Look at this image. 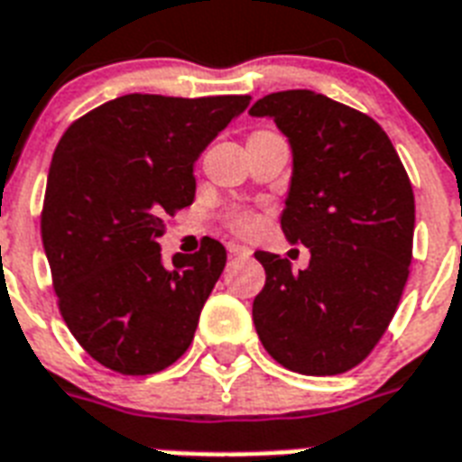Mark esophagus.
I'll return each instance as SVG.
<instances>
[{
    "instance_id": "esophagus-1",
    "label": "esophagus",
    "mask_w": 462,
    "mask_h": 462,
    "mask_svg": "<svg viewBox=\"0 0 462 462\" xmlns=\"http://www.w3.org/2000/svg\"><path fill=\"white\" fill-rule=\"evenodd\" d=\"M226 248H228V253H231V255H241V257H248L250 253H253L248 245H241V243H228Z\"/></svg>"
}]
</instances>
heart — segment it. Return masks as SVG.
Segmentation results:
<instances>
[{
  "label": "heart",
  "mask_w": 462,
  "mask_h": 462,
  "mask_svg": "<svg viewBox=\"0 0 462 462\" xmlns=\"http://www.w3.org/2000/svg\"><path fill=\"white\" fill-rule=\"evenodd\" d=\"M231 226L236 231H241V234H250V231H255L260 226V219H257L255 212H250V209H241V212L231 214Z\"/></svg>",
  "instance_id": "b5f03b06"
}]
</instances>
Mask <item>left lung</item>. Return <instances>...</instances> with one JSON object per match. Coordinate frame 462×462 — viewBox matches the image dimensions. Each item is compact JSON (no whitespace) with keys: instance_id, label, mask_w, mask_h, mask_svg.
<instances>
[{"instance_id":"1","label":"left lung","mask_w":462,"mask_h":462,"mask_svg":"<svg viewBox=\"0 0 462 462\" xmlns=\"http://www.w3.org/2000/svg\"><path fill=\"white\" fill-rule=\"evenodd\" d=\"M248 113L272 117L289 137L294 175L282 231L310 248L299 272L274 253H255L264 267L253 301L257 337L289 371L345 374L398 310L412 263V182L383 127L345 103L294 88Z\"/></svg>"}]
</instances>
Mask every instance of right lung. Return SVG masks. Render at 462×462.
Returning a JSON list of instances; mask_svg holds the SVG:
<instances>
[{
  "label": "right lung",
  "mask_w": 462,
  "mask_h": 462,
  "mask_svg": "<svg viewBox=\"0 0 462 462\" xmlns=\"http://www.w3.org/2000/svg\"><path fill=\"white\" fill-rule=\"evenodd\" d=\"M250 96L127 94L67 127L41 214L57 306L77 342L110 371L149 376L190 346L226 248L161 263L166 219L195 199L192 163Z\"/></svg>",
  "instance_id": "add662e5"
}]
</instances>
